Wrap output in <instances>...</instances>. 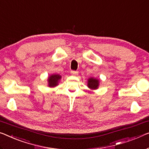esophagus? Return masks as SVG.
Here are the masks:
<instances>
[{"label":"esophagus","mask_w":149,"mask_h":149,"mask_svg":"<svg viewBox=\"0 0 149 149\" xmlns=\"http://www.w3.org/2000/svg\"><path fill=\"white\" fill-rule=\"evenodd\" d=\"M71 74L72 75H76L78 74V72H76V71H71Z\"/></svg>","instance_id":"1"}]
</instances>
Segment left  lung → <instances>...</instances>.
I'll list each match as a JSON object with an SVG mask.
<instances>
[{
  "instance_id": "1",
  "label": "left lung",
  "mask_w": 149,
  "mask_h": 149,
  "mask_svg": "<svg viewBox=\"0 0 149 149\" xmlns=\"http://www.w3.org/2000/svg\"><path fill=\"white\" fill-rule=\"evenodd\" d=\"M87 86L90 90H97L100 86V79H97L96 77H91L88 79Z\"/></svg>"
}]
</instances>
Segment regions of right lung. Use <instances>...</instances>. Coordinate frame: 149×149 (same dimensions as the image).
Segmentation results:
<instances>
[{"label": "right lung", "mask_w": 149, "mask_h": 149, "mask_svg": "<svg viewBox=\"0 0 149 149\" xmlns=\"http://www.w3.org/2000/svg\"><path fill=\"white\" fill-rule=\"evenodd\" d=\"M61 79V75L57 74H53L49 75L47 78V85L49 88H54L59 85V82Z\"/></svg>", "instance_id": "add662e5"}]
</instances>
